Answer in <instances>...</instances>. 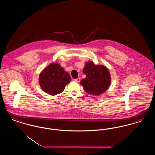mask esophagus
Wrapping results in <instances>:
<instances>
[{
	"label": "esophagus",
	"instance_id": "esophagus-1",
	"mask_svg": "<svg viewBox=\"0 0 155 155\" xmlns=\"http://www.w3.org/2000/svg\"><path fill=\"white\" fill-rule=\"evenodd\" d=\"M74 81H75V82H80V81H81V80H80V78H78L75 79V80H74Z\"/></svg>",
	"mask_w": 155,
	"mask_h": 155
}]
</instances>
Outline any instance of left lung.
<instances>
[{
	"label": "left lung",
	"instance_id": "left-lung-1",
	"mask_svg": "<svg viewBox=\"0 0 155 155\" xmlns=\"http://www.w3.org/2000/svg\"><path fill=\"white\" fill-rule=\"evenodd\" d=\"M83 73L86 75V78L82 79L80 84L88 94L98 95L109 88L110 75L106 67L95 65L89 61L86 63Z\"/></svg>",
	"mask_w": 155,
	"mask_h": 155
}]
</instances>
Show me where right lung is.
I'll return each instance as SVG.
<instances>
[{"instance_id":"1","label":"right lung","mask_w":155,"mask_h":155,"mask_svg":"<svg viewBox=\"0 0 155 155\" xmlns=\"http://www.w3.org/2000/svg\"><path fill=\"white\" fill-rule=\"evenodd\" d=\"M70 81V75L56 63L46 67L41 72L39 78L41 88L51 95H56L63 92Z\"/></svg>"}]
</instances>
